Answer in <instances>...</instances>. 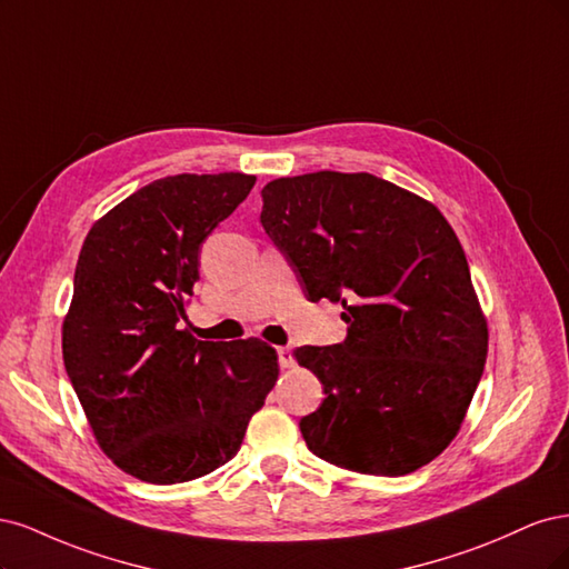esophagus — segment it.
I'll list each match as a JSON object with an SVG mask.
<instances>
[{
  "label": "esophagus",
  "instance_id": "34e87169",
  "mask_svg": "<svg viewBox=\"0 0 569 569\" xmlns=\"http://www.w3.org/2000/svg\"><path fill=\"white\" fill-rule=\"evenodd\" d=\"M277 355H279V366H281V369H292V363H296V357H292L290 347H279Z\"/></svg>",
  "mask_w": 569,
  "mask_h": 569
}]
</instances>
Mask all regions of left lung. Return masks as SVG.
Here are the masks:
<instances>
[{"instance_id":"left-lung-1","label":"left lung","mask_w":569,"mask_h":569,"mask_svg":"<svg viewBox=\"0 0 569 569\" xmlns=\"http://www.w3.org/2000/svg\"><path fill=\"white\" fill-rule=\"evenodd\" d=\"M262 227L307 298L342 305L347 338L298 347L326 399L309 451L363 475H407L461 430L489 331L466 252L430 200L369 172H309L262 189Z\"/></svg>"}]
</instances>
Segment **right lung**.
<instances>
[{"label":"right lung","instance_id":"obj_1","mask_svg":"<svg viewBox=\"0 0 569 569\" xmlns=\"http://www.w3.org/2000/svg\"><path fill=\"white\" fill-rule=\"evenodd\" d=\"M252 187L243 172L162 177L84 238L63 363L99 447L137 480L189 482L224 466L279 378L260 338L210 342L177 328L200 243Z\"/></svg>","mask_w":569,"mask_h":569}]
</instances>
